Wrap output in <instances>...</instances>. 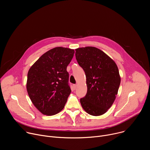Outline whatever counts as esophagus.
Wrapping results in <instances>:
<instances>
[{
	"instance_id": "34e87169",
	"label": "esophagus",
	"mask_w": 150,
	"mask_h": 150,
	"mask_svg": "<svg viewBox=\"0 0 150 150\" xmlns=\"http://www.w3.org/2000/svg\"><path fill=\"white\" fill-rule=\"evenodd\" d=\"M73 87H74V88L75 90L76 88V87H77V85H76V84H74L73 85Z\"/></svg>"
}]
</instances>
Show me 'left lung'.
I'll list each match as a JSON object with an SVG mask.
<instances>
[{"mask_svg": "<svg viewBox=\"0 0 150 150\" xmlns=\"http://www.w3.org/2000/svg\"><path fill=\"white\" fill-rule=\"evenodd\" d=\"M76 59L86 76L87 93L80 99L83 110L92 116L104 114L117 94L120 76L115 61L101 50L85 47L75 50Z\"/></svg>", "mask_w": 150, "mask_h": 150, "instance_id": "obj_1", "label": "left lung"}]
</instances>
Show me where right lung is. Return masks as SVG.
<instances>
[{
  "label": "right lung",
  "mask_w": 150,
  "mask_h": 150,
  "mask_svg": "<svg viewBox=\"0 0 150 150\" xmlns=\"http://www.w3.org/2000/svg\"><path fill=\"white\" fill-rule=\"evenodd\" d=\"M74 53V49L53 48L42 54L28 71V96L43 115H54L65 107L71 92L67 68Z\"/></svg>",
  "instance_id": "right-lung-1"
}]
</instances>
